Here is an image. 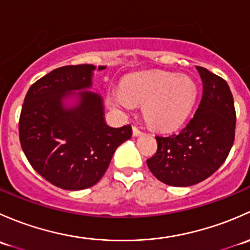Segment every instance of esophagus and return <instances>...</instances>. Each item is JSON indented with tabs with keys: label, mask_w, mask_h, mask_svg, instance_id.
I'll return each mask as SVG.
<instances>
[{
	"label": "esophagus",
	"mask_w": 250,
	"mask_h": 250,
	"mask_svg": "<svg viewBox=\"0 0 250 250\" xmlns=\"http://www.w3.org/2000/svg\"><path fill=\"white\" fill-rule=\"evenodd\" d=\"M141 134H143V132H141L139 128L135 127V125H133V135H134V137H139V135H141Z\"/></svg>",
	"instance_id": "34e87169"
}]
</instances>
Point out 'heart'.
I'll use <instances>...</instances> for the list:
<instances>
[{"instance_id": "obj_1", "label": "heart", "mask_w": 250, "mask_h": 250, "mask_svg": "<svg viewBox=\"0 0 250 250\" xmlns=\"http://www.w3.org/2000/svg\"><path fill=\"white\" fill-rule=\"evenodd\" d=\"M197 97L196 83L190 77L167 72H139L115 89L110 102L115 109L130 111L144 104V115L153 128L173 130L180 127L192 110Z\"/></svg>"}]
</instances>
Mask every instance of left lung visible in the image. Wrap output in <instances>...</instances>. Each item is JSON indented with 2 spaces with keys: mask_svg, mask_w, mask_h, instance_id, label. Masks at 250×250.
<instances>
[{
  "mask_svg": "<svg viewBox=\"0 0 250 250\" xmlns=\"http://www.w3.org/2000/svg\"><path fill=\"white\" fill-rule=\"evenodd\" d=\"M203 83L202 99L195 116L176 134L157 135V151L146 161L160 181L191 186L220 168L234 141L236 110L224 78L196 66Z\"/></svg>",
  "mask_w": 250,
  "mask_h": 250,
  "instance_id": "1",
  "label": "left lung"
}]
</instances>
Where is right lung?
Masks as SVG:
<instances>
[{
	"mask_svg": "<svg viewBox=\"0 0 250 250\" xmlns=\"http://www.w3.org/2000/svg\"><path fill=\"white\" fill-rule=\"evenodd\" d=\"M105 66H99L104 70ZM94 65H67L40 78L27 90L19 118V139L35 170L60 188L83 190L103 178L116 148L132 137L130 125L105 123L103 99L78 93L76 106L62 100L92 85Z\"/></svg>",
	"mask_w": 250,
	"mask_h": 250,
	"instance_id": "add662e5",
	"label": "right lung"
}]
</instances>
